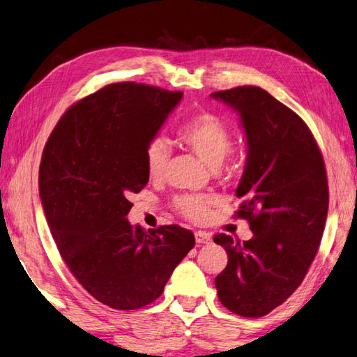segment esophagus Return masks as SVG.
Returning <instances> with one entry per match:
<instances>
[{
    "mask_svg": "<svg viewBox=\"0 0 357 357\" xmlns=\"http://www.w3.org/2000/svg\"><path fill=\"white\" fill-rule=\"evenodd\" d=\"M195 238H196L197 244H209L212 241V234L206 233V231H196Z\"/></svg>",
    "mask_w": 357,
    "mask_h": 357,
    "instance_id": "34e87169",
    "label": "esophagus"
}]
</instances>
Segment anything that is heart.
<instances>
[{
	"label": "heart",
	"instance_id": "obj_1",
	"mask_svg": "<svg viewBox=\"0 0 357 357\" xmlns=\"http://www.w3.org/2000/svg\"><path fill=\"white\" fill-rule=\"evenodd\" d=\"M178 139L209 166H218L231 150V130L217 114L204 112L195 114L180 124ZM169 161V146L162 137H155L145 148V169L151 180H160ZM212 199L209 196L183 195L174 206L180 215L191 222H204L209 215Z\"/></svg>",
	"mask_w": 357,
	"mask_h": 357
}]
</instances>
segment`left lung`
<instances>
[{
    "mask_svg": "<svg viewBox=\"0 0 357 357\" xmlns=\"http://www.w3.org/2000/svg\"><path fill=\"white\" fill-rule=\"evenodd\" d=\"M211 96L241 116L248 161L236 217L254 233L243 243L225 233L213 238L228 254L217 295L234 314L261 317L297 290L319 249L328 209L324 158L303 119L261 87Z\"/></svg>",
    "mask_w": 357,
    "mask_h": 357,
    "instance_id": "obj_1",
    "label": "left lung"
}]
</instances>
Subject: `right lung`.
<instances>
[{
	"label": "right lung",
	"instance_id": "right-lung-1",
	"mask_svg": "<svg viewBox=\"0 0 357 357\" xmlns=\"http://www.w3.org/2000/svg\"><path fill=\"white\" fill-rule=\"evenodd\" d=\"M182 92L114 83L71 105L49 135L40 164V197L68 270L92 297L137 310L162 294L193 249L178 225L132 227L130 193L148 183L145 148Z\"/></svg>",
	"mask_w": 357,
	"mask_h": 357
}]
</instances>
